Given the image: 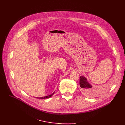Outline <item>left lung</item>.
<instances>
[{"label": "left lung", "mask_w": 125, "mask_h": 125, "mask_svg": "<svg viewBox=\"0 0 125 125\" xmlns=\"http://www.w3.org/2000/svg\"><path fill=\"white\" fill-rule=\"evenodd\" d=\"M80 86L84 93L90 94V93H91V85L87 82V79L83 76H80Z\"/></svg>", "instance_id": "8db88e82"}]
</instances>
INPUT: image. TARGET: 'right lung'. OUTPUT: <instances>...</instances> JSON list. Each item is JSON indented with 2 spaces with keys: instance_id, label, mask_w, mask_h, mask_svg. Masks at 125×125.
Instances as JSON below:
<instances>
[{
  "instance_id": "obj_1",
  "label": "right lung",
  "mask_w": 125,
  "mask_h": 125,
  "mask_svg": "<svg viewBox=\"0 0 125 125\" xmlns=\"http://www.w3.org/2000/svg\"><path fill=\"white\" fill-rule=\"evenodd\" d=\"M54 94V93H53L51 95H50L49 96H45V97H40V98H39V99H47V98H50L51 97L52 95H53Z\"/></svg>"
}]
</instances>
